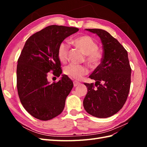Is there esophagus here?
I'll use <instances>...</instances> for the list:
<instances>
[{
    "mask_svg": "<svg viewBox=\"0 0 147 147\" xmlns=\"http://www.w3.org/2000/svg\"><path fill=\"white\" fill-rule=\"evenodd\" d=\"M80 84V83H79V82H77V81H74V86L75 87L78 86V85H79Z\"/></svg>",
    "mask_w": 147,
    "mask_h": 147,
    "instance_id": "34e87169",
    "label": "esophagus"
}]
</instances>
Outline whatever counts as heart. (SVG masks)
I'll use <instances>...</instances> for the list:
<instances>
[{"label": "heart", "instance_id": "obj_1", "mask_svg": "<svg viewBox=\"0 0 147 147\" xmlns=\"http://www.w3.org/2000/svg\"><path fill=\"white\" fill-rule=\"evenodd\" d=\"M72 43L86 55V61L91 67L95 68L99 65L102 59V53L99 50L98 44L90 35H80L74 38ZM69 49V45L64 42L59 45L57 57L61 63H65L67 61ZM64 72L72 78L79 80L88 74L89 69L84 65L70 64L64 68Z\"/></svg>", "mask_w": 147, "mask_h": 147}]
</instances>
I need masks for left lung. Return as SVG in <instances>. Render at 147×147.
Instances as JSON below:
<instances>
[{
  "label": "left lung",
  "mask_w": 147,
  "mask_h": 147,
  "mask_svg": "<svg viewBox=\"0 0 147 147\" xmlns=\"http://www.w3.org/2000/svg\"><path fill=\"white\" fill-rule=\"evenodd\" d=\"M85 30L100 37L104 53L101 63L89 77L94 80L95 84L84 83L88 92L83 106L93 117L108 118L121 109L129 92L131 68L127 52L107 31L100 29Z\"/></svg>",
  "instance_id": "left-lung-1"
}]
</instances>
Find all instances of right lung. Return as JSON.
<instances>
[{
    "mask_svg": "<svg viewBox=\"0 0 147 147\" xmlns=\"http://www.w3.org/2000/svg\"><path fill=\"white\" fill-rule=\"evenodd\" d=\"M78 29L51 25L27 40L18 60V93L22 105L34 118L47 121L63 112L66 97L72 90V81L63 75L59 82L50 83L48 72L62 74L57 48L64 40Z\"/></svg>",
    "mask_w": 147,
    "mask_h": 147,
    "instance_id": "obj_1",
    "label": "right lung"
}]
</instances>
